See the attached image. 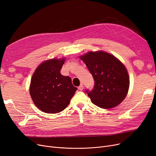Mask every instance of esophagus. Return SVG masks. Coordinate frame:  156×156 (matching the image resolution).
<instances>
[{
	"mask_svg": "<svg viewBox=\"0 0 156 156\" xmlns=\"http://www.w3.org/2000/svg\"><path fill=\"white\" fill-rule=\"evenodd\" d=\"M78 90H80V91H82V90H83V84H81L79 87H78Z\"/></svg>",
	"mask_w": 156,
	"mask_h": 156,
	"instance_id": "1",
	"label": "esophagus"
}]
</instances>
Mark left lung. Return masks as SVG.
Returning <instances> with one entry per match:
<instances>
[{
    "instance_id": "1",
    "label": "left lung",
    "mask_w": 156,
    "mask_h": 156,
    "mask_svg": "<svg viewBox=\"0 0 156 156\" xmlns=\"http://www.w3.org/2000/svg\"><path fill=\"white\" fill-rule=\"evenodd\" d=\"M80 58L94 78L93 89L85 90L92 103L104 109L122 103L129 90V78L120 60L104 51H90Z\"/></svg>"
}]
</instances>
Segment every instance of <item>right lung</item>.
Here are the masks:
<instances>
[{
    "instance_id": "right-lung-1",
    "label": "right lung",
    "mask_w": 156,
    "mask_h": 156,
    "mask_svg": "<svg viewBox=\"0 0 156 156\" xmlns=\"http://www.w3.org/2000/svg\"><path fill=\"white\" fill-rule=\"evenodd\" d=\"M64 60H46L32 75L30 94L36 106L44 112L57 113L63 111L77 90L71 78L60 73Z\"/></svg>"
}]
</instances>
